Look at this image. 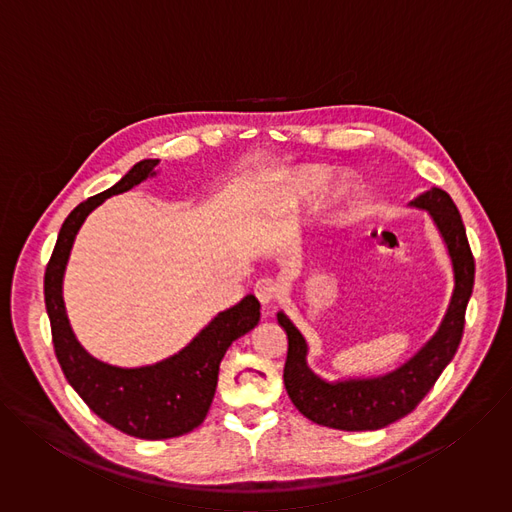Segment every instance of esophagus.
I'll use <instances>...</instances> for the list:
<instances>
[{
	"mask_svg": "<svg viewBox=\"0 0 512 512\" xmlns=\"http://www.w3.org/2000/svg\"><path fill=\"white\" fill-rule=\"evenodd\" d=\"M253 291H255L257 300H259L263 306L273 304V302H275V298H277V285H275V281H273V279H269V277L259 279V281L255 283Z\"/></svg>",
	"mask_w": 512,
	"mask_h": 512,
	"instance_id": "34e87169",
	"label": "esophagus"
}]
</instances>
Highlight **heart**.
Instances as JSON below:
<instances>
[{
	"instance_id": "heart-1",
	"label": "heart",
	"mask_w": 512,
	"mask_h": 512,
	"mask_svg": "<svg viewBox=\"0 0 512 512\" xmlns=\"http://www.w3.org/2000/svg\"><path fill=\"white\" fill-rule=\"evenodd\" d=\"M330 180V172L324 168L308 166L302 170H296L287 178V188L283 192L285 200H298V198H310L318 194ZM354 196V182L350 178H340L330 192V204L332 206H346Z\"/></svg>"
}]
</instances>
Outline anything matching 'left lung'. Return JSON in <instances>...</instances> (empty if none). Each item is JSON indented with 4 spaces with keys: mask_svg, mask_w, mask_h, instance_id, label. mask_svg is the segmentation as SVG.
I'll use <instances>...</instances> for the list:
<instances>
[{
    "mask_svg": "<svg viewBox=\"0 0 512 512\" xmlns=\"http://www.w3.org/2000/svg\"><path fill=\"white\" fill-rule=\"evenodd\" d=\"M409 206L427 210L435 229L440 231L454 269V291L442 324L401 367L381 377L326 381L310 369V348L304 334L283 312H277V322L287 334L285 391L298 411L318 425L344 431H373L405 417L429 393L460 346L466 306L474 287V257L462 216L442 188L425 190Z\"/></svg>",
    "mask_w": 512,
    "mask_h": 512,
    "instance_id": "obj_1",
    "label": "left lung"
}]
</instances>
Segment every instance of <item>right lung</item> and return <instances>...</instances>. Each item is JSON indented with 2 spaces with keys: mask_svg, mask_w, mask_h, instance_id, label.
<instances>
[{
  "mask_svg": "<svg viewBox=\"0 0 512 512\" xmlns=\"http://www.w3.org/2000/svg\"><path fill=\"white\" fill-rule=\"evenodd\" d=\"M158 162H137L115 186L72 210L62 223L44 275V300L54 352L66 381L93 413L139 440H168L196 429L210 409L225 352L237 338L253 330L261 318V304L249 294L237 306L216 314L176 354L135 369L107 364L89 354L77 340L62 300V279L72 243L85 218L105 198L154 178Z\"/></svg>",
  "mask_w": 512,
  "mask_h": 512,
  "instance_id": "add662e5",
  "label": "right lung"
}]
</instances>
